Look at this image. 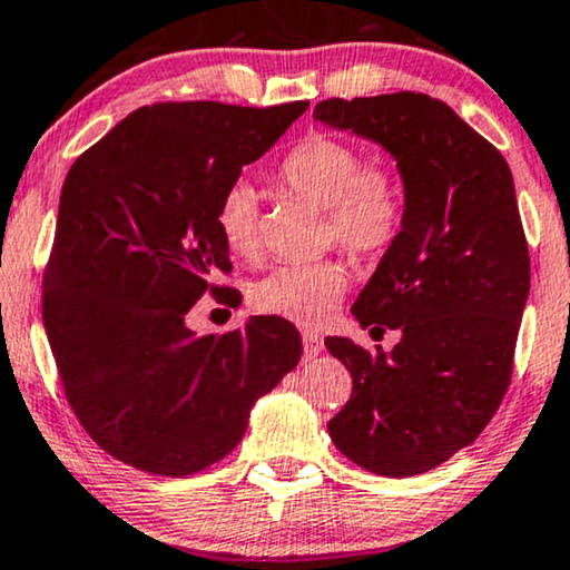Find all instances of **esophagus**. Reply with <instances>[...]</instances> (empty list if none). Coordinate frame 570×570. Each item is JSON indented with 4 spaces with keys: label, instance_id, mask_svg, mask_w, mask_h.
<instances>
[{
    "label": "esophagus",
    "instance_id": "obj_1",
    "mask_svg": "<svg viewBox=\"0 0 570 570\" xmlns=\"http://www.w3.org/2000/svg\"><path fill=\"white\" fill-rule=\"evenodd\" d=\"M301 340H303V353H306V358H314L320 356V353L324 351V337L320 335V332H301Z\"/></svg>",
    "mask_w": 570,
    "mask_h": 570
}]
</instances>
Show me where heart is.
<instances>
[{"label": "heart", "instance_id": "heart-1", "mask_svg": "<svg viewBox=\"0 0 570 570\" xmlns=\"http://www.w3.org/2000/svg\"><path fill=\"white\" fill-rule=\"evenodd\" d=\"M277 183L295 196L327 209L324 235L353 262H372L393 246L403 225V190L390 173L366 169V157L351 140L314 130L279 159ZM217 233L227 250L254 262L262 254L258 196L246 183H233L219 196ZM348 287L345 267L335 258L283 264L256 279L248 291L258 314L314 327L330 316Z\"/></svg>", "mask_w": 570, "mask_h": 570}]
</instances>
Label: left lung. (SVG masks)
Segmentation results:
<instances>
[{
    "mask_svg": "<svg viewBox=\"0 0 570 570\" xmlns=\"http://www.w3.org/2000/svg\"><path fill=\"white\" fill-rule=\"evenodd\" d=\"M314 120L382 144L405 186L403 230L353 303L361 327L403 337L324 340L353 380L330 438L372 474H424L482 434L513 376L531 267L511 167L426 94L324 99Z\"/></svg>",
    "mask_w": 570,
    "mask_h": 570,
    "instance_id": "obj_1",
    "label": "left lung"
}]
</instances>
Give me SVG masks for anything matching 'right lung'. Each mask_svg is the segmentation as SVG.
<instances>
[{
  "label": "right lung",
  "mask_w": 570,
  "mask_h": 570,
  "mask_svg": "<svg viewBox=\"0 0 570 570\" xmlns=\"http://www.w3.org/2000/svg\"><path fill=\"white\" fill-rule=\"evenodd\" d=\"M306 107L157 101L72 161L43 269V327L72 413L117 461L157 476L204 471L298 364L301 335L279 316L204 337L186 316L206 293L230 303L219 196Z\"/></svg>",
  "instance_id": "right-lung-1"
}]
</instances>
